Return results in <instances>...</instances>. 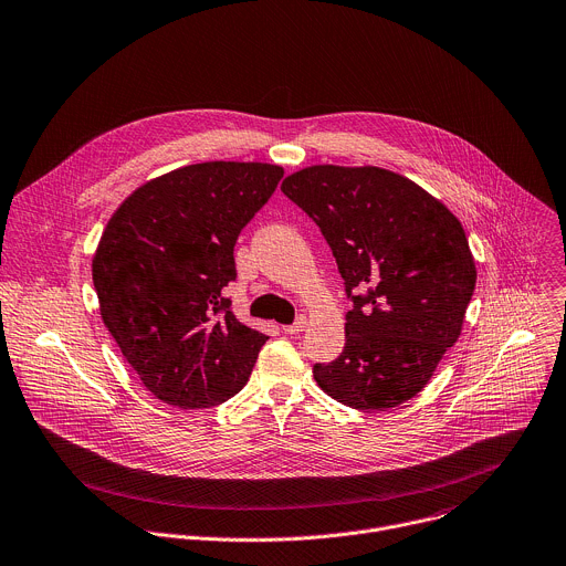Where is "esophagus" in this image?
Segmentation results:
<instances>
[{
  "label": "esophagus",
  "instance_id": "34e87169",
  "mask_svg": "<svg viewBox=\"0 0 566 566\" xmlns=\"http://www.w3.org/2000/svg\"><path fill=\"white\" fill-rule=\"evenodd\" d=\"M304 327H306V318H304V316H300L293 325H284L282 329H284L286 334H300V332H304Z\"/></svg>",
  "mask_w": 566,
  "mask_h": 566
}]
</instances>
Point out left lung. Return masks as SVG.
<instances>
[{
    "instance_id": "left-lung-1",
    "label": "left lung",
    "mask_w": 566,
    "mask_h": 566,
    "mask_svg": "<svg viewBox=\"0 0 566 566\" xmlns=\"http://www.w3.org/2000/svg\"><path fill=\"white\" fill-rule=\"evenodd\" d=\"M282 191L329 243L352 310L345 347L316 384L356 410L416 397L458 340L476 286L460 221L413 180L381 167L314 165Z\"/></svg>"
}]
</instances>
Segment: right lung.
I'll return each mask as SVG.
<instances>
[{"instance_id":"obj_1","label":"right lung","mask_w":566,"mask_h":566,"mask_svg":"<svg viewBox=\"0 0 566 566\" xmlns=\"http://www.w3.org/2000/svg\"><path fill=\"white\" fill-rule=\"evenodd\" d=\"M284 169L200 163L137 187L111 217L92 260L98 312L142 384L178 408L237 395L266 334L221 295L237 277L234 243Z\"/></svg>"}]
</instances>
